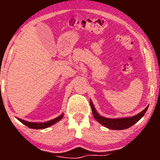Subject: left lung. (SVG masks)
<instances>
[{
	"label": "left lung",
	"mask_w": 160,
	"mask_h": 160,
	"mask_svg": "<svg viewBox=\"0 0 160 160\" xmlns=\"http://www.w3.org/2000/svg\"><path fill=\"white\" fill-rule=\"evenodd\" d=\"M90 103L91 109H92V113L94 118H95L100 124H102V125L104 126L105 128L111 130H124L131 128V126H133L134 124L136 123L138 120L140 119V118L143 116L148 108V106L146 108L144 109L143 111H141L140 113H138V114H136L135 116L125 117V118H109L101 116V115L97 112L95 108H94V104H93L92 102L90 101Z\"/></svg>",
	"instance_id": "8db88e82"
}]
</instances>
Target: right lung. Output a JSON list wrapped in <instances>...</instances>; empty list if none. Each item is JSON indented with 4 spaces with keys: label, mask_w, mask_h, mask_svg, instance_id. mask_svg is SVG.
<instances>
[{
    "label": "right lung",
    "mask_w": 160,
    "mask_h": 160,
    "mask_svg": "<svg viewBox=\"0 0 160 160\" xmlns=\"http://www.w3.org/2000/svg\"><path fill=\"white\" fill-rule=\"evenodd\" d=\"M63 115L64 114H62L61 115H59L57 118H53L52 120H49V121H47V122H28V121H25V120L21 119V118H18L20 122H22L23 124H25V126H27L28 128H32V129H45V128H47L50 126L53 125L56 122H58V121H60L62 118H63Z\"/></svg>",
    "instance_id": "right-lung-1"
}]
</instances>
